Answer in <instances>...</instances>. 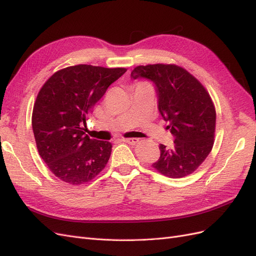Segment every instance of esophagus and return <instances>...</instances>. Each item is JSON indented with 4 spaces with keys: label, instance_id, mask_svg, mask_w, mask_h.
I'll return each instance as SVG.
<instances>
[{
    "label": "esophagus",
    "instance_id": "1",
    "mask_svg": "<svg viewBox=\"0 0 256 256\" xmlns=\"http://www.w3.org/2000/svg\"><path fill=\"white\" fill-rule=\"evenodd\" d=\"M124 142H126L130 145H136V143H138V141H140V138H122Z\"/></svg>",
    "mask_w": 256,
    "mask_h": 256
}]
</instances>
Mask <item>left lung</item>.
I'll list each match as a JSON object with an SVG mask.
<instances>
[{"label":"left lung","instance_id":"obj_1","mask_svg":"<svg viewBox=\"0 0 256 256\" xmlns=\"http://www.w3.org/2000/svg\"><path fill=\"white\" fill-rule=\"evenodd\" d=\"M131 76L156 85L159 111L175 138L173 147L159 145L160 158L152 166L170 178L196 172L212 152L216 134L214 104L204 85L175 64L140 65Z\"/></svg>","mask_w":256,"mask_h":256}]
</instances>
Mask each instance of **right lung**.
<instances>
[{"mask_svg":"<svg viewBox=\"0 0 256 256\" xmlns=\"http://www.w3.org/2000/svg\"><path fill=\"white\" fill-rule=\"evenodd\" d=\"M127 72L80 64L60 69L36 97L32 127L40 156L62 182L88 184L102 171L112 144L85 134L88 116L108 88Z\"/></svg>","mask_w":256,"mask_h":256,"instance_id":"add662e5","label":"right lung"}]
</instances>
